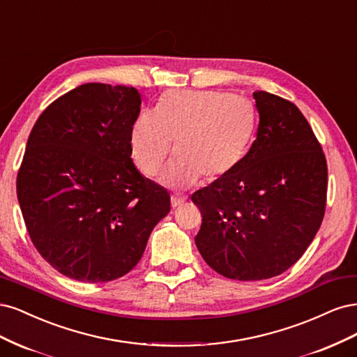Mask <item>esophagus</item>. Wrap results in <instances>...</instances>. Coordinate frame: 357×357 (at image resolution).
Returning <instances> with one entry per match:
<instances>
[{
  "mask_svg": "<svg viewBox=\"0 0 357 357\" xmlns=\"http://www.w3.org/2000/svg\"><path fill=\"white\" fill-rule=\"evenodd\" d=\"M183 202H185V197L183 195H172L170 197V203H172V208H178V206H181Z\"/></svg>",
  "mask_w": 357,
  "mask_h": 357,
  "instance_id": "34e87169",
  "label": "esophagus"
}]
</instances>
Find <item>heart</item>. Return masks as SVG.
<instances>
[{
    "label": "heart",
    "instance_id": "1",
    "mask_svg": "<svg viewBox=\"0 0 357 357\" xmlns=\"http://www.w3.org/2000/svg\"><path fill=\"white\" fill-rule=\"evenodd\" d=\"M255 130V109L220 90H170L154 111H144L130 130V153L144 175L154 176L174 141L175 157L162 175L183 188L227 176L243 160Z\"/></svg>",
    "mask_w": 357,
    "mask_h": 357
}]
</instances>
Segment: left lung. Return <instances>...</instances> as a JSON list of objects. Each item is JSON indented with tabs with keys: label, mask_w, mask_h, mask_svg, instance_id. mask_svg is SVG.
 Here are the masks:
<instances>
[{
	"label": "left lung",
	"mask_w": 357,
	"mask_h": 357,
	"mask_svg": "<svg viewBox=\"0 0 357 357\" xmlns=\"http://www.w3.org/2000/svg\"><path fill=\"white\" fill-rule=\"evenodd\" d=\"M257 139L240 165L191 200L202 212L200 255L236 280L279 275L303 257L325 215L326 158L292 102L254 91Z\"/></svg>",
	"instance_id": "obj_1"
}]
</instances>
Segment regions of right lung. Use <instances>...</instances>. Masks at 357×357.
Returning a JSON list of instances; mask_svg holds the SVG:
<instances>
[{"instance_id": "1", "label": "right lung", "mask_w": 357, "mask_h": 357, "mask_svg": "<svg viewBox=\"0 0 357 357\" xmlns=\"http://www.w3.org/2000/svg\"><path fill=\"white\" fill-rule=\"evenodd\" d=\"M135 87L87 83L44 109L28 137L17 200L40 255L78 282H109L139 262L170 211L169 192L133 165Z\"/></svg>"}]
</instances>
